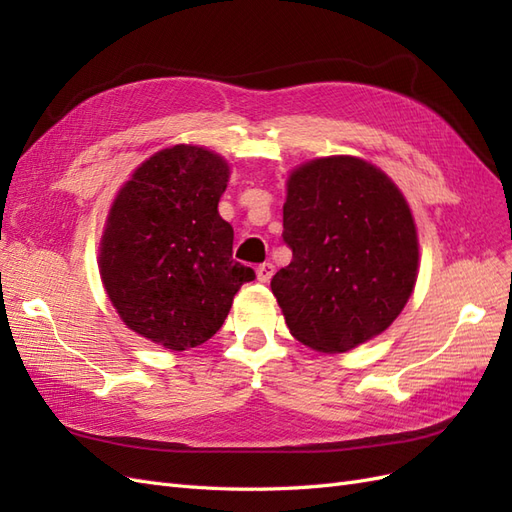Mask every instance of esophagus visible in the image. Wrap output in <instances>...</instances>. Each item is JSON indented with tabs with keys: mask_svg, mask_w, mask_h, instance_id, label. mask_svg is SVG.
Wrapping results in <instances>:
<instances>
[{
	"mask_svg": "<svg viewBox=\"0 0 512 512\" xmlns=\"http://www.w3.org/2000/svg\"><path fill=\"white\" fill-rule=\"evenodd\" d=\"M273 273H275V267L271 265V262H262V265H258V269H256V277H258V282H262V284H267L271 277H273Z\"/></svg>",
	"mask_w": 512,
	"mask_h": 512,
	"instance_id": "obj_1",
	"label": "esophagus"
}]
</instances>
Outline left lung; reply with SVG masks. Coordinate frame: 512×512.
I'll return each instance as SVG.
<instances>
[{"label":"left lung","mask_w":512,"mask_h":512,"mask_svg":"<svg viewBox=\"0 0 512 512\" xmlns=\"http://www.w3.org/2000/svg\"><path fill=\"white\" fill-rule=\"evenodd\" d=\"M290 265L271 290L290 333L318 352H346L391 327L416 284L410 207L380 168L331 156L294 168L284 203Z\"/></svg>","instance_id":"obj_1"}]
</instances>
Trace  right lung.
<instances>
[{
  "label": "right lung",
  "instance_id": "add662e5",
  "mask_svg": "<svg viewBox=\"0 0 512 512\" xmlns=\"http://www.w3.org/2000/svg\"><path fill=\"white\" fill-rule=\"evenodd\" d=\"M230 168L205 147L175 145L134 170L100 243V275L126 327L168 350L205 344L254 269L232 258L218 203Z\"/></svg>",
  "mask_w": 512,
  "mask_h": 512
}]
</instances>
